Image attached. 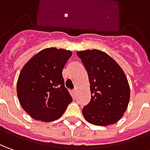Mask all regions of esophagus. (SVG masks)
<instances>
[{
  "label": "esophagus",
  "mask_w": 150,
  "mask_h": 150,
  "mask_svg": "<svg viewBox=\"0 0 150 150\" xmlns=\"http://www.w3.org/2000/svg\"><path fill=\"white\" fill-rule=\"evenodd\" d=\"M76 93H77V89H74L73 91H72V94H73V96H75V95H76Z\"/></svg>",
  "instance_id": "esophagus-1"
}]
</instances>
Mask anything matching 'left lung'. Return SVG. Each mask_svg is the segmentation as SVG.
Returning a JSON list of instances; mask_svg holds the SVG:
<instances>
[{
  "instance_id": "8db88e82",
  "label": "left lung",
  "mask_w": 150,
  "mask_h": 150,
  "mask_svg": "<svg viewBox=\"0 0 150 150\" xmlns=\"http://www.w3.org/2000/svg\"><path fill=\"white\" fill-rule=\"evenodd\" d=\"M88 74L91 98L82 108L88 122L108 126L120 120L130 100V87L123 70L115 60L99 50L78 51Z\"/></svg>"
}]
</instances>
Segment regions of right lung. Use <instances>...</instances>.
<instances>
[{
  "label": "right lung",
  "instance_id": "right-lung-1",
  "mask_svg": "<svg viewBox=\"0 0 150 150\" xmlns=\"http://www.w3.org/2000/svg\"><path fill=\"white\" fill-rule=\"evenodd\" d=\"M71 56L70 50L46 48L35 54L21 70L17 96L22 108L35 120H56L73 100L62 75Z\"/></svg>",
  "mask_w": 150,
  "mask_h": 150
}]
</instances>
